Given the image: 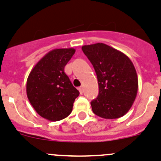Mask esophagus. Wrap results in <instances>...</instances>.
I'll return each mask as SVG.
<instances>
[{
	"instance_id": "1",
	"label": "esophagus",
	"mask_w": 161,
	"mask_h": 161,
	"mask_svg": "<svg viewBox=\"0 0 161 161\" xmlns=\"http://www.w3.org/2000/svg\"><path fill=\"white\" fill-rule=\"evenodd\" d=\"M78 89H79V91H80V94H82V93H83V92H84L83 87H82V86H81V87H80Z\"/></svg>"
}]
</instances>
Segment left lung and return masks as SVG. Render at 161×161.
Masks as SVG:
<instances>
[{"label": "left lung", "instance_id": "left-lung-1", "mask_svg": "<svg viewBox=\"0 0 161 161\" xmlns=\"http://www.w3.org/2000/svg\"><path fill=\"white\" fill-rule=\"evenodd\" d=\"M82 51L97 76L99 93L91 102L93 112L106 119L123 117L131 108L139 87L133 63L124 53L102 42L85 45Z\"/></svg>", "mask_w": 161, "mask_h": 161}]
</instances>
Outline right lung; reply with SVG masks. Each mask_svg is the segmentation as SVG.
<instances>
[{
    "label": "right lung",
    "instance_id": "obj_1",
    "mask_svg": "<svg viewBox=\"0 0 161 161\" xmlns=\"http://www.w3.org/2000/svg\"><path fill=\"white\" fill-rule=\"evenodd\" d=\"M75 52L74 48L52 50L30 72L26 94L31 106L43 119L59 121L72 112L80 93L65 74L64 67Z\"/></svg>",
    "mask_w": 161,
    "mask_h": 161
}]
</instances>
